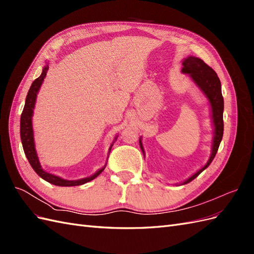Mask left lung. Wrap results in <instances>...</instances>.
<instances>
[{"label":"left lung","mask_w":254,"mask_h":254,"mask_svg":"<svg viewBox=\"0 0 254 254\" xmlns=\"http://www.w3.org/2000/svg\"><path fill=\"white\" fill-rule=\"evenodd\" d=\"M182 64V72L189 74L190 77L193 78V80L198 84L199 88L203 91V93L206 95V97L209 98L212 108L213 123L215 127V136L211 158L200 171H198L196 174H194L193 176L190 177L188 180L183 182V184H187L200 175L205 168L211 164L214 157L216 156L222 135H224V115H222V113H224V97H222L221 94V84L216 72H215L210 65H207L203 60L196 57H188L183 61ZM140 146L144 153L141 140Z\"/></svg>","instance_id":"1"}]
</instances>
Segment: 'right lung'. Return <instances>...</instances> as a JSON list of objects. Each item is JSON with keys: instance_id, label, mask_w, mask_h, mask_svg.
I'll return each instance as SVG.
<instances>
[{"instance_id": "obj_1", "label": "right lung", "mask_w": 254, "mask_h": 254, "mask_svg": "<svg viewBox=\"0 0 254 254\" xmlns=\"http://www.w3.org/2000/svg\"><path fill=\"white\" fill-rule=\"evenodd\" d=\"M49 71V66L45 65L43 68L42 74L39 76V77L36 78L34 82L32 83V86L29 88V91L26 96V101H25V106L24 109L22 111L21 114V121H20V134H21V141L23 145V149H24L25 156L28 160L29 164L32 165L34 168V171L39 175L42 179L45 181H48L54 186H58V187H75V186H81V184L87 183L91 180L95 179L96 177L101 174L104 168H101L98 172H96L93 176L89 177V178H83L80 180H76V181H68L61 179L57 176H54L52 174H49L47 172H44L39 163V160H38V157L36 155V150H35V144H34V134H33V127H32V115L34 111V107L36 103V97L38 91L40 89L41 83L47 75ZM111 149V148H110Z\"/></svg>"}]
</instances>
